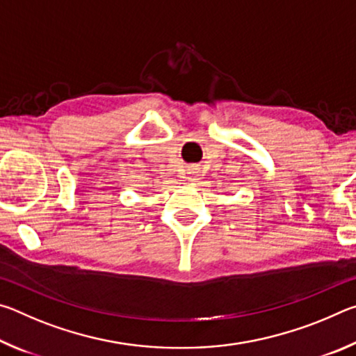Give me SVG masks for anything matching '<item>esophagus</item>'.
Instances as JSON below:
<instances>
[{
	"instance_id": "1",
	"label": "esophagus",
	"mask_w": 356,
	"mask_h": 356,
	"mask_svg": "<svg viewBox=\"0 0 356 356\" xmlns=\"http://www.w3.org/2000/svg\"><path fill=\"white\" fill-rule=\"evenodd\" d=\"M186 176H188L190 182H197V180H200V168L190 166L188 171H186Z\"/></svg>"
}]
</instances>
